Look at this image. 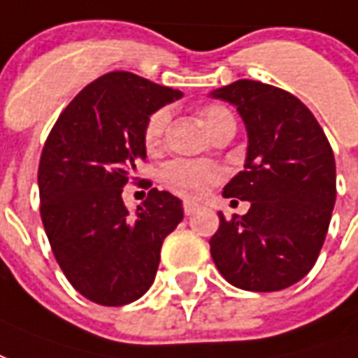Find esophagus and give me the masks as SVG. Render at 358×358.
<instances>
[{"mask_svg": "<svg viewBox=\"0 0 358 358\" xmlns=\"http://www.w3.org/2000/svg\"><path fill=\"white\" fill-rule=\"evenodd\" d=\"M198 208H200V206H198L196 202H190V200H187V202L182 204V210H185V213H187V215H192V213H194Z\"/></svg>", "mask_w": 358, "mask_h": 358, "instance_id": "esophagus-1", "label": "esophagus"}]
</instances>
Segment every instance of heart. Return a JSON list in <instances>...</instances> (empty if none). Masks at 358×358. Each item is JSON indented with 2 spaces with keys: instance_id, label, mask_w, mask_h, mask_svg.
<instances>
[{
  "instance_id": "b5f03b06",
  "label": "heart",
  "mask_w": 358,
  "mask_h": 358,
  "mask_svg": "<svg viewBox=\"0 0 358 358\" xmlns=\"http://www.w3.org/2000/svg\"><path fill=\"white\" fill-rule=\"evenodd\" d=\"M200 120L211 135L217 131L221 125L234 122L231 112L223 106H206L204 110L200 112ZM168 122L169 112L166 108L154 112L148 118L147 127H145V143L148 148H156L160 145ZM160 177L164 187H168L171 192H177L187 198H198L204 196L206 192L221 179V171L213 166H206V164H198V162L173 160L162 168Z\"/></svg>"
}]
</instances>
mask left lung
<instances>
[{
  "label": "left lung",
  "mask_w": 358,
  "mask_h": 358,
  "mask_svg": "<svg viewBox=\"0 0 358 358\" xmlns=\"http://www.w3.org/2000/svg\"><path fill=\"white\" fill-rule=\"evenodd\" d=\"M210 96L233 104L246 125L244 171L223 196L250 202L233 221L219 213L213 263L240 289L288 288L311 271L328 233L336 204L330 143L311 110L275 85L238 80Z\"/></svg>",
  "instance_id": "8db88e82"
}]
</instances>
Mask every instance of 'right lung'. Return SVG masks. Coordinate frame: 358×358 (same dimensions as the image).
<instances>
[{
    "instance_id": "right-lung-1",
    "label": "right lung",
    "mask_w": 358,
    "mask_h": 358,
    "mask_svg": "<svg viewBox=\"0 0 358 358\" xmlns=\"http://www.w3.org/2000/svg\"><path fill=\"white\" fill-rule=\"evenodd\" d=\"M182 91L131 72L83 87L47 137L38 169L41 221L57 263L82 296L127 305L147 294L164 238L182 221V202L152 189L135 213L124 187L147 158L145 127Z\"/></svg>"
}]
</instances>
